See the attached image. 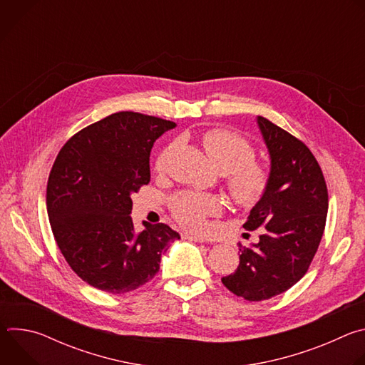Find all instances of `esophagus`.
Instances as JSON below:
<instances>
[{"label":"esophagus","instance_id":"esophagus-1","mask_svg":"<svg viewBox=\"0 0 365 365\" xmlns=\"http://www.w3.org/2000/svg\"><path fill=\"white\" fill-rule=\"evenodd\" d=\"M183 238H185V240H189V241H193V242H206L203 238L196 237V235H192V234H185Z\"/></svg>","mask_w":365,"mask_h":365}]
</instances>
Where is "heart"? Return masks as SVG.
<instances>
[{"mask_svg":"<svg viewBox=\"0 0 365 365\" xmlns=\"http://www.w3.org/2000/svg\"><path fill=\"white\" fill-rule=\"evenodd\" d=\"M202 143L212 166L225 176L228 192L237 203L251 206L263 197L270 182V172L264 165L252 160L254 147L251 143L227 130L205 133ZM178 145V141H172L160 151L155 160V170H166ZM221 210V200L212 195L185 192L172 200L175 218L190 230H202L206 218L218 215Z\"/></svg>","mask_w":365,"mask_h":365,"instance_id":"1","label":"heart"}]
</instances>
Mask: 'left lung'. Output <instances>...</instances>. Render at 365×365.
<instances>
[{
  "label": "left lung",
  "instance_id": "obj_1",
  "mask_svg": "<svg viewBox=\"0 0 365 365\" xmlns=\"http://www.w3.org/2000/svg\"><path fill=\"white\" fill-rule=\"evenodd\" d=\"M257 124L270 155V182L242 227H263V234L251 247L238 244L240 264L221 279L230 292L250 302L274 297L304 276L328 214V189L315 155L267 118L257 117Z\"/></svg>",
  "mask_w": 365,
  "mask_h": 365
}]
</instances>
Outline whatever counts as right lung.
Returning a JSON list of instances; mask_svg holds the SVG:
<instances>
[{"label":"right lung","mask_w":365,"mask_h":365,"mask_svg":"<svg viewBox=\"0 0 365 365\" xmlns=\"http://www.w3.org/2000/svg\"><path fill=\"white\" fill-rule=\"evenodd\" d=\"M176 124L115 113L71 137L47 182V215L59 250L88 284L121 294L145 284L180 235L166 224L135 232L131 193L150 182V151Z\"/></svg>","instance_id":"obj_1"}]
</instances>
